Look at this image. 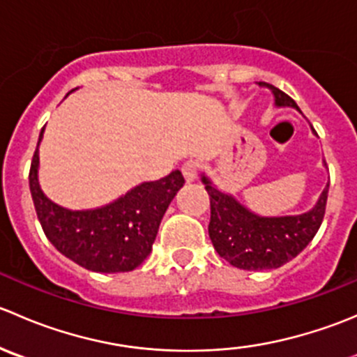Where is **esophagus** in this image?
Instances as JSON below:
<instances>
[{"mask_svg":"<svg viewBox=\"0 0 357 357\" xmlns=\"http://www.w3.org/2000/svg\"><path fill=\"white\" fill-rule=\"evenodd\" d=\"M197 169H199V165H197L195 162H192V160L185 162V164H183L181 172H183V176H185L186 183L195 181V179H197Z\"/></svg>","mask_w":357,"mask_h":357,"instance_id":"obj_1","label":"esophagus"}]
</instances>
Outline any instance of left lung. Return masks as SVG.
Instances as JSON below:
<instances>
[{
	"mask_svg": "<svg viewBox=\"0 0 357 357\" xmlns=\"http://www.w3.org/2000/svg\"><path fill=\"white\" fill-rule=\"evenodd\" d=\"M259 86L271 89L276 107L298 110L297 103L282 89L266 82ZM312 132L316 135L314 129ZM202 183L211 197L208 236L212 245L229 264L247 271L280 268L309 245L323 222L330 186V183L325 186L311 211L295 215H261L240 204L231 193L221 192L205 174Z\"/></svg>",
	"mask_w": 357,
	"mask_h": 357,
	"instance_id": "1",
	"label": "left lung"
}]
</instances>
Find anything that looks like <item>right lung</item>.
Returning a JSON list of instances; mask_svg holds the SVG:
<instances>
[{
    "instance_id": "right-lung-1",
    "label": "right lung",
    "mask_w": 357,
    "mask_h": 357,
    "mask_svg": "<svg viewBox=\"0 0 357 357\" xmlns=\"http://www.w3.org/2000/svg\"><path fill=\"white\" fill-rule=\"evenodd\" d=\"M32 157L29 186L46 238L60 254L95 273H126L138 268L149 254L169 204L183 188L181 171L158 181H146L110 204L70 211L43 193L38 179L39 143Z\"/></svg>"
}]
</instances>
